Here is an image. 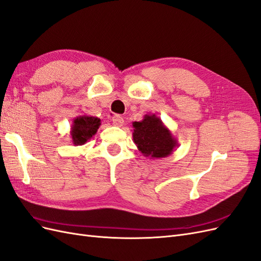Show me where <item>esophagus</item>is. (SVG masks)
Here are the masks:
<instances>
[{
    "instance_id": "34e87169",
    "label": "esophagus",
    "mask_w": 261,
    "mask_h": 261,
    "mask_svg": "<svg viewBox=\"0 0 261 261\" xmlns=\"http://www.w3.org/2000/svg\"><path fill=\"white\" fill-rule=\"evenodd\" d=\"M112 121H113V124L115 126H117V127H122V126L124 125V118L120 115H114L112 117Z\"/></svg>"
}]
</instances>
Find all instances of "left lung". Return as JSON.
Listing matches in <instances>:
<instances>
[{
    "mask_svg": "<svg viewBox=\"0 0 261 261\" xmlns=\"http://www.w3.org/2000/svg\"><path fill=\"white\" fill-rule=\"evenodd\" d=\"M133 127L134 143L150 159L168 156L178 147L177 139L155 114H146L140 122H133Z\"/></svg>",
    "mask_w": 261,
    "mask_h": 261,
    "instance_id": "1",
    "label": "left lung"
}]
</instances>
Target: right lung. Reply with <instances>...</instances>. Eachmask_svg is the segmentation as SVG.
<instances>
[{
  "label": "right lung",
  "instance_id": "add662e5",
  "mask_svg": "<svg viewBox=\"0 0 261 261\" xmlns=\"http://www.w3.org/2000/svg\"><path fill=\"white\" fill-rule=\"evenodd\" d=\"M101 125V120L91 115H81L74 118L70 137L74 146H83L96 133Z\"/></svg>",
  "mask_w": 261,
  "mask_h": 261
}]
</instances>
